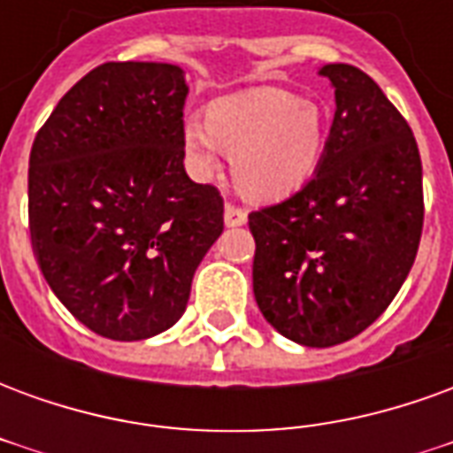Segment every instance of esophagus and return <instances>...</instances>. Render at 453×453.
I'll return each mask as SVG.
<instances>
[{
    "label": "esophagus",
    "mask_w": 453,
    "mask_h": 453,
    "mask_svg": "<svg viewBox=\"0 0 453 453\" xmlns=\"http://www.w3.org/2000/svg\"><path fill=\"white\" fill-rule=\"evenodd\" d=\"M247 223V211L245 208L235 206V203H226V226L237 227Z\"/></svg>",
    "instance_id": "34e87169"
}]
</instances>
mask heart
<instances>
[{
  "label": "heart",
  "instance_id": "b5f03b06",
  "mask_svg": "<svg viewBox=\"0 0 453 453\" xmlns=\"http://www.w3.org/2000/svg\"><path fill=\"white\" fill-rule=\"evenodd\" d=\"M325 120L320 106L276 87L230 94L208 106L206 120L187 116L181 142L191 169L211 177L233 152L237 187L265 201L291 196L320 162Z\"/></svg>",
  "mask_w": 453,
  "mask_h": 453
}]
</instances>
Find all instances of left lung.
Instances as JSON below:
<instances>
[{
    "label": "left lung",
    "instance_id": "obj_1",
    "mask_svg": "<svg viewBox=\"0 0 453 453\" xmlns=\"http://www.w3.org/2000/svg\"><path fill=\"white\" fill-rule=\"evenodd\" d=\"M334 120L313 179L250 213L259 311L305 347L364 333L395 298L418 257L425 198L408 120L369 74L325 65Z\"/></svg>",
    "mask_w": 453,
    "mask_h": 453
}]
</instances>
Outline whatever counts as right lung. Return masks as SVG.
Instances as JSON below:
<instances>
[{
    "label": "right lung",
    "mask_w": 453,
    "mask_h": 453,
    "mask_svg": "<svg viewBox=\"0 0 453 453\" xmlns=\"http://www.w3.org/2000/svg\"><path fill=\"white\" fill-rule=\"evenodd\" d=\"M184 70L104 63L35 133L28 157L31 245L53 294L92 333H165L223 233V196L184 169Z\"/></svg>",
    "instance_id": "right-lung-1"
}]
</instances>
